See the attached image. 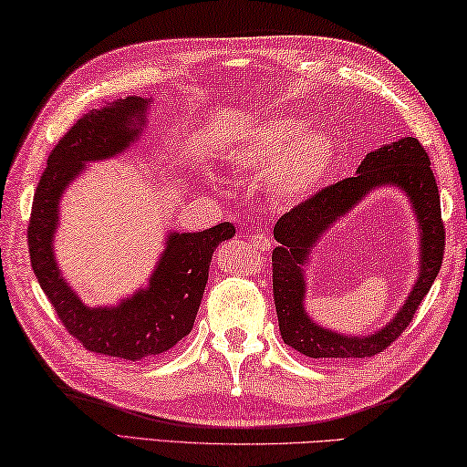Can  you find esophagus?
Listing matches in <instances>:
<instances>
[{
  "label": "esophagus",
  "mask_w": 467,
  "mask_h": 467,
  "mask_svg": "<svg viewBox=\"0 0 467 467\" xmlns=\"http://www.w3.org/2000/svg\"><path fill=\"white\" fill-rule=\"evenodd\" d=\"M251 243H253V247H255L257 251H269L271 249V241L267 239L265 234L263 233H257V234H253V239H251Z\"/></svg>",
  "instance_id": "esophagus-1"
}]
</instances>
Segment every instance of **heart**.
Masks as SVG:
<instances>
[{
	"mask_svg": "<svg viewBox=\"0 0 467 467\" xmlns=\"http://www.w3.org/2000/svg\"><path fill=\"white\" fill-rule=\"evenodd\" d=\"M226 165L241 173H267V188L285 204H300L320 190L337 159L325 130H310L302 118H274L249 126L223 150Z\"/></svg>",
	"mask_w": 467,
	"mask_h": 467,
	"instance_id": "b5f03b06",
	"label": "heart"
}]
</instances>
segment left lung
Masks as SVG:
<instances>
[{
	"label": "left lung",
	"instance_id": "obj_1",
	"mask_svg": "<svg viewBox=\"0 0 467 467\" xmlns=\"http://www.w3.org/2000/svg\"><path fill=\"white\" fill-rule=\"evenodd\" d=\"M384 184L402 189L418 216L421 233L420 277L405 306L384 329L363 337L335 334L317 326L303 310L306 285L301 267L319 236L369 191ZM274 236L279 243L271 255L274 300L284 343L312 359H361L381 353L410 325L443 263L445 226L429 155L412 137L368 152L353 177L318 190L315 196L285 212L274 226Z\"/></svg>",
	"mask_w": 467,
	"mask_h": 467
}]
</instances>
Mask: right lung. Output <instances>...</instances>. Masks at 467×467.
Wrapping results in <instances>:
<instances>
[{
  "label": "right lung",
  "mask_w": 467,
  "mask_h": 467,
  "mask_svg": "<svg viewBox=\"0 0 467 467\" xmlns=\"http://www.w3.org/2000/svg\"><path fill=\"white\" fill-rule=\"evenodd\" d=\"M149 101L139 96L116 99L91 109L67 130L50 150L28 223L34 275L69 335L93 353L129 361L155 358L190 335L204 296L212 253L234 236L231 223L202 233H169L149 285L116 306L89 308L65 282L53 247L63 192L86 171L89 161H104L130 149L147 126Z\"/></svg>",
  "instance_id": "obj_1"
}]
</instances>
